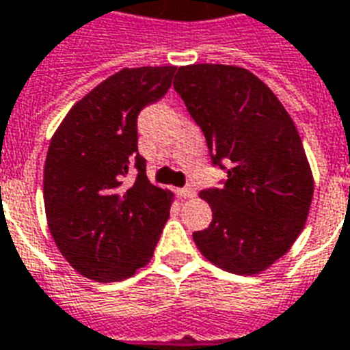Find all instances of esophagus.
<instances>
[{
    "label": "esophagus",
    "instance_id": "obj_1",
    "mask_svg": "<svg viewBox=\"0 0 350 350\" xmlns=\"http://www.w3.org/2000/svg\"><path fill=\"white\" fill-rule=\"evenodd\" d=\"M196 188H193V186H186V188H180V190H178V196H180V198H196Z\"/></svg>",
    "mask_w": 350,
    "mask_h": 350
}]
</instances>
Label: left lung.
<instances>
[{
  "label": "left lung",
  "instance_id": "left-lung-1",
  "mask_svg": "<svg viewBox=\"0 0 350 350\" xmlns=\"http://www.w3.org/2000/svg\"><path fill=\"white\" fill-rule=\"evenodd\" d=\"M173 88L203 130L213 164L229 165L221 188L200 193L213 221L193 233L206 261L254 276L302 233L313 173L295 122L256 74L233 65L178 67Z\"/></svg>",
  "mask_w": 350,
  "mask_h": 350
}]
</instances>
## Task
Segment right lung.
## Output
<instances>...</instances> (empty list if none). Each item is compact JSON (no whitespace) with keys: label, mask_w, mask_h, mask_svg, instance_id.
<instances>
[{"label":"right lung","mask_w":350,"mask_h":350,"mask_svg":"<svg viewBox=\"0 0 350 350\" xmlns=\"http://www.w3.org/2000/svg\"><path fill=\"white\" fill-rule=\"evenodd\" d=\"M177 67L122 68L68 109L44 164L48 229L78 274L109 283L152 257L173 193L150 185L137 152V113L162 98ZM138 177L132 185L126 175Z\"/></svg>","instance_id":"right-lung-1"}]
</instances>
